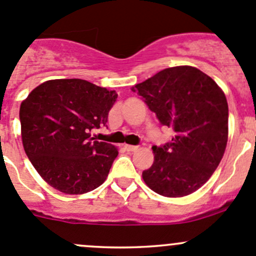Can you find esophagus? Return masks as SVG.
Here are the masks:
<instances>
[{
    "mask_svg": "<svg viewBox=\"0 0 256 256\" xmlns=\"http://www.w3.org/2000/svg\"><path fill=\"white\" fill-rule=\"evenodd\" d=\"M138 146H134V144H125V150L128 152H135L138 151Z\"/></svg>",
    "mask_w": 256,
    "mask_h": 256,
    "instance_id": "1",
    "label": "esophagus"
}]
</instances>
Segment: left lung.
<instances>
[{"instance_id":"obj_1","label":"left lung","mask_w":256,"mask_h":256,"mask_svg":"<svg viewBox=\"0 0 256 256\" xmlns=\"http://www.w3.org/2000/svg\"><path fill=\"white\" fill-rule=\"evenodd\" d=\"M172 141L154 146V161L142 172L147 186L164 197L196 192L218 167L228 141V102L210 76L193 66L158 72L132 88Z\"/></svg>"}]
</instances>
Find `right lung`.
<instances>
[{
    "label": "right lung",
    "instance_id": "obj_1",
    "mask_svg": "<svg viewBox=\"0 0 256 256\" xmlns=\"http://www.w3.org/2000/svg\"><path fill=\"white\" fill-rule=\"evenodd\" d=\"M118 94L82 79L48 80L20 108L26 154L40 177L66 194H82L105 182L118 151L92 141L106 126Z\"/></svg>",
    "mask_w": 256,
    "mask_h": 256
}]
</instances>
